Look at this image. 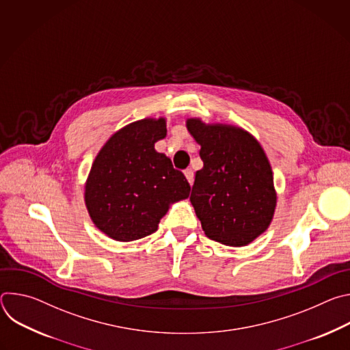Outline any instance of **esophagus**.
<instances>
[{
	"instance_id": "1",
	"label": "esophagus",
	"mask_w": 350,
	"mask_h": 350,
	"mask_svg": "<svg viewBox=\"0 0 350 350\" xmlns=\"http://www.w3.org/2000/svg\"><path fill=\"white\" fill-rule=\"evenodd\" d=\"M184 174H185V177H187L188 183L192 185V184H193V172H192V169H187V170H184Z\"/></svg>"
}]
</instances>
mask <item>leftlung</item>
<instances>
[{"mask_svg": "<svg viewBox=\"0 0 350 350\" xmlns=\"http://www.w3.org/2000/svg\"><path fill=\"white\" fill-rule=\"evenodd\" d=\"M187 129L204 161L189 196L202 230L224 245H247L267 230L277 202L263 148L238 127L188 119Z\"/></svg>", "mask_w": 350, "mask_h": 350, "instance_id": "left-lung-1", "label": "left lung"}]
</instances>
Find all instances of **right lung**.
I'll use <instances>...</instances> for the list:
<instances>
[{"instance_id": "add662e5", "label": "right lung", "mask_w": 350, "mask_h": 350, "mask_svg": "<svg viewBox=\"0 0 350 350\" xmlns=\"http://www.w3.org/2000/svg\"><path fill=\"white\" fill-rule=\"evenodd\" d=\"M165 119H144L115 133L96 155L85 184L94 224L116 241H134L158 230L169 205L188 198L189 183L155 151L166 137Z\"/></svg>"}]
</instances>
